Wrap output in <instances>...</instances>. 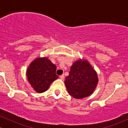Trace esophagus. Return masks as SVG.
I'll use <instances>...</instances> for the list:
<instances>
[{"label":"esophagus","mask_w":128,"mask_h":128,"mask_svg":"<svg viewBox=\"0 0 128 128\" xmlns=\"http://www.w3.org/2000/svg\"><path fill=\"white\" fill-rule=\"evenodd\" d=\"M60 78L61 80L64 79V75H61V76H60Z\"/></svg>","instance_id":"esophagus-1"}]
</instances>
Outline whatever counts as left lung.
Instances as JSON below:
<instances>
[{"instance_id":"obj_1","label":"left lung","mask_w":128,"mask_h":128,"mask_svg":"<svg viewBox=\"0 0 128 128\" xmlns=\"http://www.w3.org/2000/svg\"><path fill=\"white\" fill-rule=\"evenodd\" d=\"M96 72L87 60H78L70 68L66 77L65 85L68 93L77 99L91 95L98 84Z\"/></svg>"}]
</instances>
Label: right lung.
<instances>
[{"label":"right lung","instance_id":"add662e5","mask_svg":"<svg viewBox=\"0 0 128 128\" xmlns=\"http://www.w3.org/2000/svg\"><path fill=\"white\" fill-rule=\"evenodd\" d=\"M56 71V66L48 58H37L29 66L26 76L28 82L34 90L42 93L58 78Z\"/></svg>","mask_w":128,"mask_h":128}]
</instances>
